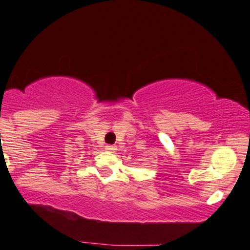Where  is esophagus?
Returning <instances> with one entry per match:
<instances>
[{
  "label": "esophagus",
  "instance_id": "obj_1",
  "mask_svg": "<svg viewBox=\"0 0 250 250\" xmlns=\"http://www.w3.org/2000/svg\"><path fill=\"white\" fill-rule=\"evenodd\" d=\"M105 148H106L108 152H116L117 151V147L114 145H107Z\"/></svg>",
  "mask_w": 250,
  "mask_h": 250
}]
</instances>
